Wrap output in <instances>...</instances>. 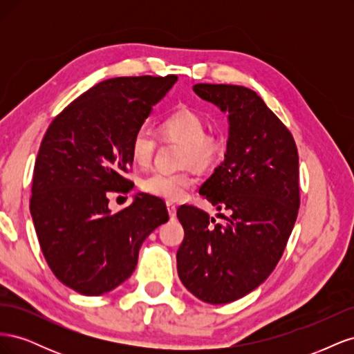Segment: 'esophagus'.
Returning <instances> with one entry per match:
<instances>
[{
  "label": "esophagus",
  "instance_id": "esophagus-1",
  "mask_svg": "<svg viewBox=\"0 0 354 354\" xmlns=\"http://www.w3.org/2000/svg\"><path fill=\"white\" fill-rule=\"evenodd\" d=\"M167 209H168V214H169V218L174 220L176 218V214H177V207L174 205V203L168 202L167 203Z\"/></svg>",
  "mask_w": 354,
  "mask_h": 354
}]
</instances>
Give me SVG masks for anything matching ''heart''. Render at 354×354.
Wrapping results in <instances>:
<instances>
[{
  "label": "heart",
  "mask_w": 354,
  "mask_h": 354,
  "mask_svg": "<svg viewBox=\"0 0 354 354\" xmlns=\"http://www.w3.org/2000/svg\"><path fill=\"white\" fill-rule=\"evenodd\" d=\"M207 127L202 118L190 109H178L167 116L160 133L168 140L183 143V164H195L198 167H209L220 158L223 143L220 138L205 134ZM156 151V138L146 128L137 130L131 138L130 152L138 167H147L152 162ZM196 178L190 173L162 174L153 173L142 180L145 194L176 202L183 199L187 190L195 186Z\"/></svg>",
  "instance_id": "heart-1"
}]
</instances>
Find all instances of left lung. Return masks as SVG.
Here are the masks:
<instances>
[{
  "mask_svg": "<svg viewBox=\"0 0 354 354\" xmlns=\"http://www.w3.org/2000/svg\"><path fill=\"white\" fill-rule=\"evenodd\" d=\"M194 91L229 113L224 160L199 194L230 216L216 224L199 208H178L185 239L177 272L203 303L227 304L260 286L281 260L299 207L298 152L255 91L226 84H196Z\"/></svg>",
  "mask_w": 354,
  "mask_h": 354,
  "instance_id": "obj_1",
  "label": "left lung"
}]
</instances>
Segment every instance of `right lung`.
Listing matches in <instances>:
<instances>
[{
    "label": "right lung",
    "instance_id": "add662e5",
    "mask_svg": "<svg viewBox=\"0 0 354 354\" xmlns=\"http://www.w3.org/2000/svg\"><path fill=\"white\" fill-rule=\"evenodd\" d=\"M176 81V75L102 81L66 106L42 138L30 216L50 269L82 295L127 281L145 239L168 221L158 198L137 194L112 214L108 196L134 187L124 177L133 165L131 138Z\"/></svg>",
    "mask_w": 354,
    "mask_h": 354
}]
</instances>
